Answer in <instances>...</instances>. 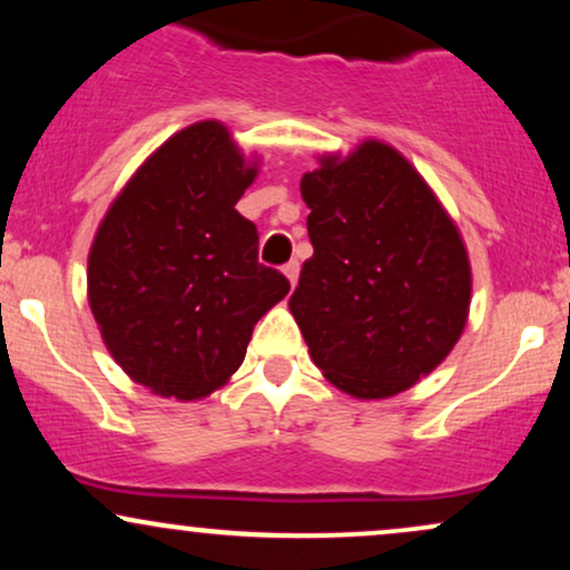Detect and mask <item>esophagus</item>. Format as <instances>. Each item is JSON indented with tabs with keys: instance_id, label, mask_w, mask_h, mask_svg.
Listing matches in <instances>:
<instances>
[{
	"instance_id": "34e87169",
	"label": "esophagus",
	"mask_w": 570,
	"mask_h": 570,
	"mask_svg": "<svg viewBox=\"0 0 570 570\" xmlns=\"http://www.w3.org/2000/svg\"><path fill=\"white\" fill-rule=\"evenodd\" d=\"M284 276L289 278V284L294 289V286H297V278H299V263H286L284 265Z\"/></svg>"
}]
</instances>
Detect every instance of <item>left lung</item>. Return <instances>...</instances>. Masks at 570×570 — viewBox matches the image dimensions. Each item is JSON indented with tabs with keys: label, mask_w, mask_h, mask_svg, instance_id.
<instances>
[{
	"label": "left lung",
	"mask_w": 570,
	"mask_h": 570,
	"mask_svg": "<svg viewBox=\"0 0 570 570\" xmlns=\"http://www.w3.org/2000/svg\"><path fill=\"white\" fill-rule=\"evenodd\" d=\"M313 257L289 311L316 367L358 399L410 389L453 351L472 271L453 219L394 147L364 141L303 176Z\"/></svg>",
	"instance_id": "8db88e82"
}]
</instances>
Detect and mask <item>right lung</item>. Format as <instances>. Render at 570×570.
<instances>
[{
	"instance_id": "add662e5",
	"label": "right lung",
	"mask_w": 570,
	"mask_h": 570,
	"mask_svg": "<svg viewBox=\"0 0 570 570\" xmlns=\"http://www.w3.org/2000/svg\"><path fill=\"white\" fill-rule=\"evenodd\" d=\"M254 176L225 126L195 122L144 163L98 227L90 311L115 362L155 394L189 402L219 389L289 292L235 212Z\"/></svg>"
}]
</instances>
